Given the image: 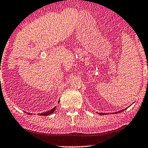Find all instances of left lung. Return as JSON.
<instances>
[{"instance_id": "obj_1", "label": "left lung", "mask_w": 148, "mask_h": 148, "mask_svg": "<svg viewBox=\"0 0 148 148\" xmlns=\"http://www.w3.org/2000/svg\"><path fill=\"white\" fill-rule=\"evenodd\" d=\"M123 111V110H121V111H120V112H122ZM100 115H103V114H103V113H100Z\"/></svg>"}]
</instances>
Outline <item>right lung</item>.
<instances>
[{"label": "right lung", "mask_w": 148, "mask_h": 148, "mask_svg": "<svg viewBox=\"0 0 148 148\" xmlns=\"http://www.w3.org/2000/svg\"><path fill=\"white\" fill-rule=\"evenodd\" d=\"M58 102H60V101H58ZM55 109H56V107H54V108H52V110H49V111L46 112H43V113L40 114L39 115H40V116H48V115H50V114H52L53 112H54V110H55Z\"/></svg>", "instance_id": "obj_1"}]
</instances>
